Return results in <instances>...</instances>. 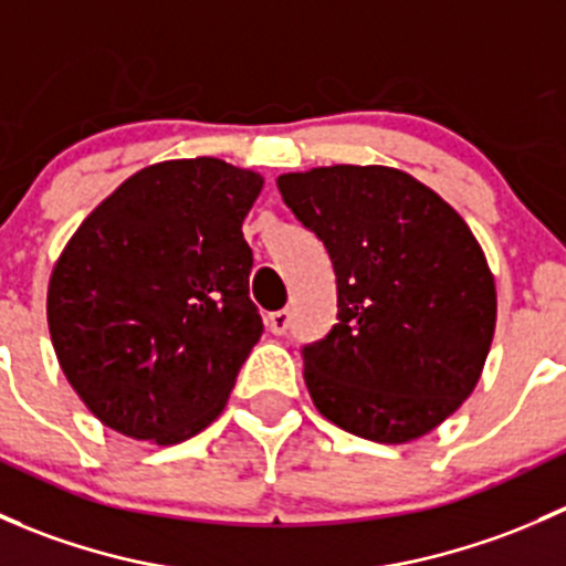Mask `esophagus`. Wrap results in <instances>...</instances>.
Wrapping results in <instances>:
<instances>
[{"instance_id": "1", "label": "esophagus", "mask_w": 566, "mask_h": 566, "mask_svg": "<svg viewBox=\"0 0 566 566\" xmlns=\"http://www.w3.org/2000/svg\"><path fill=\"white\" fill-rule=\"evenodd\" d=\"M265 325H268V331H271V334L282 336L284 331L290 328V312H287V310H282V312H271V315L265 317Z\"/></svg>"}]
</instances>
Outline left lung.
Masks as SVG:
<instances>
[{"instance_id": "8db88e82", "label": "left lung", "mask_w": 566, "mask_h": 566, "mask_svg": "<svg viewBox=\"0 0 566 566\" xmlns=\"http://www.w3.org/2000/svg\"><path fill=\"white\" fill-rule=\"evenodd\" d=\"M276 186L336 273L339 323L304 347L315 408L375 443L432 432L476 389L495 334V279L471 227L430 186L378 164Z\"/></svg>"}]
</instances>
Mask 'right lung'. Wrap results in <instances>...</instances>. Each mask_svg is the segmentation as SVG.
Segmentation results:
<instances>
[{
  "mask_svg": "<svg viewBox=\"0 0 566 566\" xmlns=\"http://www.w3.org/2000/svg\"><path fill=\"white\" fill-rule=\"evenodd\" d=\"M262 182L221 158L150 164L56 256L45 295L56 361L119 436L172 447L224 410L262 334L243 241Z\"/></svg>",
  "mask_w": 566,
  "mask_h": 566,
  "instance_id": "1",
  "label": "right lung"
}]
</instances>
